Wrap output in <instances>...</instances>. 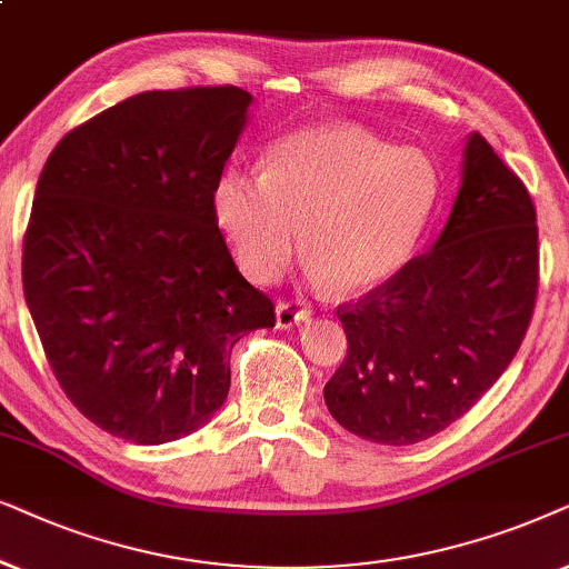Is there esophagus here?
Here are the masks:
<instances>
[{
    "mask_svg": "<svg viewBox=\"0 0 569 569\" xmlns=\"http://www.w3.org/2000/svg\"><path fill=\"white\" fill-rule=\"evenodd\" d=\"M309 320V309L297 305V301H280L276 307V325L280 330H289L293 325L307 322Z\"/></svg>",
    "mask_w": 569,
    "mask_h": 569,
    "instance_id": "34e87169",
    "label": "esophagus"
}]
</instances>
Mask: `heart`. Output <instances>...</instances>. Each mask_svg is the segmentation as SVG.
Masks as SVG:
<instances>
[{"mask_svg": "<svg viewBox=\"0 0 569 569\" xmlns=\"http://www.w3.org/2000/svg\"><path fill=\"white\" fill-rule=\"evenodd\" d=\"M437 194L427 153L332 124L280 142L264 173H223L213 216L249 278H278L305 229L309 278L367 293L403 268Z\"/></svg>", "mask_w": 569, "mask_h": 569, "instance_id": "heart-1", "label": "heart"}]
</instances>
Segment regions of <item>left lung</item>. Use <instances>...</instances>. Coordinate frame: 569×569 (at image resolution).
Returning <instances> with one entry per match:
<instances>
[{
  "label": "left lung",
  "instance_id": "left-lung-1",
  "mask_svg": "<svg viewBox=\"0 0 569 569\" xmlns=\"http://www.w3.org/2000/svg\"><path fill=\"white\" fill-rule=\"evenodd\" d=\"M539 289V229L522 181L471 132L460 189L429 252L338 307L348 356L325 385L340 427L416 445L471 411L518 353Z\"/></svg>",
  "mask_w": 569,
  "mask_h": 569
}]
</instances>
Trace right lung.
<instances>
[{
  "label": "right lung",
  "mask_w": 569,
  "mask_h": 569,
  "mask_svg": "<svg viewBox=\"0 0 569 569\" xmlns=\"http://www.w3.org/2000/svg\"><path fill=\"white\" fill-rule=\"evenodd\" d=\"M247 90H148L67 132L38 177L22 291L74 408L163 445L213 419L231 348L272 328L237 270L213 187L244 132Z\"/></svg>",
  "instance_id": "1"
}]
</instances>
